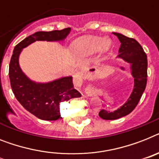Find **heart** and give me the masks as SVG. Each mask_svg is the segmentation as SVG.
I'll return each mask as SVG.
<instances>
[{
  "label": "heart",
  "mask_w": 159,
  "mask_h": 159,
  "mask_svg": "<svg viewBox=\"0 0 159 159\" xmlns=\"http://www.w3.org/2000/svg\"><path fill=\"white\" fill-rule=\"evenodd\" d=\"M109 46V42L108 40L101 41L99 37L86 36L73 42L72 48L78 55H88L95 52L98 47L101 50H106Z\"/></svg>",
  "instance_id": "1"
}]
</instances>
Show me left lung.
<instances>
[{"instance_id":"left-lung-1","label":"left lung","mask_w":159,"mask_h":159,"mask_svg":"<svg viewBox=\"0 0 159 159\" xmlns=\"http://www.w3.org/2000/svg\"><path fill=\"white\" fill-rule=\"evenodd\" d=\"M121 42L118 57L131 64V73L134 77V87L130 97L123 105L113 112L102 109L99 116L102 119L115 120L131 113L137 106L147 84L148 59L146 53L140 43L134 38L120 33H113Z\"/></svg>"}]
</instances>
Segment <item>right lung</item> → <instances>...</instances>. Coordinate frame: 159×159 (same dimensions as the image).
Masks as SVG:
<instances>
[{
    "label": "right lung",
    "instance_id": "right-lung-1",
    "mask_svg": "<svg viewBox=\"0 0 159 159\" xmlns=\"http://www.w3.org/2000/svg\"><path fill=\"white\" fill-rule=\"evenodd\" d=\"M71 28L51 32H37L15 46L9 66V77L13 93L26 110L42 120L55 121L61 117L60 102L81 97L74 88L72 77H66L46 84L35 83L28 79L19 65L22 49L36 41H60L68 36Z\"/></svg>",
    "mask_w": 159,
    "mask_h": 159
}]
</instances>
